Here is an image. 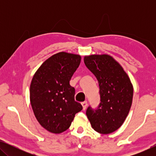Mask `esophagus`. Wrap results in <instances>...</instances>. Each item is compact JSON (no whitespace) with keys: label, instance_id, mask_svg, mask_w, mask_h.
Masks as SVG:
<instances>
[{"label":"esophagus","instance_id":"obj_1","mask_svg":"<svg viewBox=\"0 0 156 156\" xmlns=\"http://www.w3.org/2000/svg\"><path fill=\"white\" fill-rule=\"evenodd\" d=\"M82 107H83V110H85V109H86L87 106V101L82 102Z\"/></svg>","mask_w":156,"mask_h":156}]
</instances>
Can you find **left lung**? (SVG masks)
Masks as SVG:
<instances>
[{
    "mask_svg": "<svg viewBox=\"0 0 156 156\" xmlns=\"http://www.w3.org/2000/svg\"><path fill=\"white\" fill-rule=\"evenodd\" d=\"M84 62L97 79L101 101L97 109L89 106L87 118L98 133H113L121 126L129 114L133 99V85L120 64L110 55L85 56Z\"/></svg>",
    "mask_w": 156,
    "mask_h": 156,
    "instance_id": "1",
    "label": "left lung"
}]
</instances>
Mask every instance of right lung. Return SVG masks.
Instances as JSON below:
<instances>
[{
  "label": "right lung",
  "mask_w": 156,
  "mask_h": 156,
  "mask_svg": "<svg viewBox=\"0 0 156 156\" xmlns=\"http://www.w3.org/2000/svg\"><path fill=\"white\" fill-rule=\"evenodd\" d=\"M80 62L79 55L57 53L42 64L32 80V108L40 124L51 133L65 131L82 109L81 104L74 100L75 89L69 84Z\"/></svg>",
  "instance_id": "add662e5"
}]
</instances>
